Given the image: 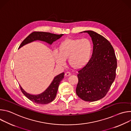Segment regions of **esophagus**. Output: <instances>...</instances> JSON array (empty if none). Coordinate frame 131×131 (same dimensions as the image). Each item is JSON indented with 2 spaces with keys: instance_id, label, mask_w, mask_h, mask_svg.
<instances>
[{
  "instance_id": "34e87169",
  "label": "esophagus",
  "mask_w": 131,
  "mask_h": 131,
  "mask_svg": "<svg viewBox=\"0 0 131 131\" xmlns=\"http://www.w3.org/2000/svg\"><path fill=\"white\" fill-rule=\"evenodd\" d=\"M70 75H71V73L70 72H66L65 73V77H68V76H69Z\"/></svg>"
}]
</instances>
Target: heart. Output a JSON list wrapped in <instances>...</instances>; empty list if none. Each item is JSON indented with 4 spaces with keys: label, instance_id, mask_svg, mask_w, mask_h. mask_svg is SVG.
I'll return each instance as SVG.
<instances>
[{
    "label": "heart",
    "instance_id": "b5f03b06",
    "mask_svg": "<svg viewBox=\"0 0 131 131\" xmlns=\"http://www.w3.org/2000/svg\"><path fill=\"white\" fill-rule=\"evenodd\" d=\"M92 52V45L90 40L67 38L62 41L53 53L55 63L63 66L67 59L68 65L73 69H79L89 62Z\"/></svg>",
    "mask_w": 131,
    "mask_h": 131
}]
</instances>
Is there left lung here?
I'll list each match as a JSON object with an SVG mask.
<instances>
[{
	"label": "left lung",
	"mask_w": 131,
	"mask_h": 131,
	"mask_svg": "<svg viewBox=\"0 0 131 131\" xmlns=\"http://www.w3.org/2000/svg\"><path fill=\"white\" fill-rule=\"evenodd\" d=\"M93 45L92 57L78 74L76 94L82 100L94 102L103 99L116 78L117 67L114 49L105 37L92 30H86Z\"/></svg>",
	"instance_id": "obj_1"
}]
</instances>
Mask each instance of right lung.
Returning <instances> with one entry per match:
<instances>
[{"instance_id":"add662e5","label":"right lung","mask_w":131,"mask_h":131,"mask_svg":"<svg viewBox=\"0 0 131 131\" xmlns=\"http://www.w3.org/2000/svg\"><path fill=\"white\" fill-rule=\"evenodd\" d=\"M63 35H56L48 32L35 31L26 37L21 43L18 49L21 48L25 45L36 40L42 41L51 45L53 42L60 39ZM64 73L63 72L55 76L47 89L40 94L37 95L29 94L26 92L20 85L21 91L26 97L34 103L39 104H48L52 102L55 98L59 86L61 81L64 78Z\"/></svg>"}]
</instances>
